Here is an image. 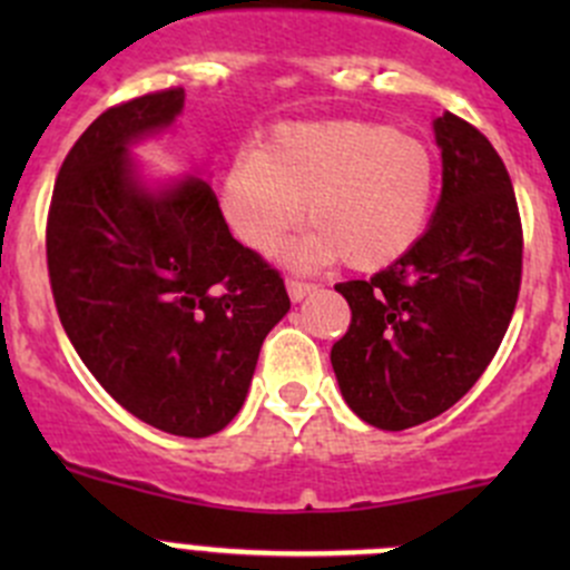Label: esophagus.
I'll return each mask as SVG.
<instances>
[{
  "mask_svg": "<svg viewBox=\"0 0 570 570\" xmlns=\"http://www.w3.org/2000/svg\"><path fill=\"white\" fill-rule=\"evenodd\" d=\"M317 289V284H308V281H301V278H286V292H289L292 301H303L306 295H312V292Z\"/></svg>",
  "mask_w": 570,
  "mask_h": 570,
  "instance_id": "34e87169",
  "label": "esophagus"
}]
</instances>
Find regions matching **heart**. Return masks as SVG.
<instances>
[{
  "label": "heart",
  "mask_w": 570,
  "mask_h": 570,
  "mask_svg": "<svg viewBox=\"0 0 570 570\" xmlns=\"http://www.w3.org/2000/svg\"><path fill=\"white\" fill-rule=\"evenodd\" d=\"M439 165L419 137L389 124H292L243 154L223 181V215L243 245L273 253L301 223L312 232L286 258L297 267L342 258L381 269L405 256L433 212Z\"/></svg>",
  "instance_id": "b5f03b06"
}]
</instances>
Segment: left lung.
<instances>
[{"instance_id": "8db88e82", "label": "left lung", "mask_w": 570, "mask_h": 570, "mask_svg": "<svg viewBox=\"0 0 570 570\" xmlns=\"http://www.w3.org/2000/svg\"><path fill=\"white\" fill-rule=\"evenodd\" d=\"M433 129L444 187L428 232L370 281L336 284L353 317L333 372L344 402L381 430L455 405L497 355L521 289L524 234L502 157L458 115Z\"/></svg>"}]
</instances>
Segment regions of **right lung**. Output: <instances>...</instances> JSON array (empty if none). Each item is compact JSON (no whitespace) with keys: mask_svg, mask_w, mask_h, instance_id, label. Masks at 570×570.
<instances>
[{"mask_svg":"<svg viewBox=\"0 0 570 570\" xmlns=\"http://www.w3.org/2000/svg\"><path fill=\"white\" fill-rule=\"evenodd\" d=\"M168 88L101 112L68 151L46 220L57 314L96 381L151 428L204 439L243 407L284 278L232 237L204 178L142 187L129 146L176 120Z\"/></svg>","mask_w":570,"mask_h":570,"instance_id":"right-lung-1","label":"right lung"}]
</instances>
